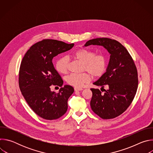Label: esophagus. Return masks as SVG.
<instances>
[{"label": "esophagus", "mask_w": 153, "mask_h": 153, "mask_svg": "<svg viewBox=\"0 0 153 153\" xmlns=\"http://www.w3.org/2000/svg\"><path fill=\"white\" fill-rule=\"evenodd\" d=\"M83 89L82 88H79V87H75L74 88V91H82Z\"/></svg>", "instance_id": "obj_1"}]
</instances>
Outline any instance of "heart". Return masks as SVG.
<instances>
[{"mask_svg":"<svg viewBox=\"0 0 153 153\" xmlns=\"http://www.w3.org/2000/svg\"><path fill=\"white\" fill-rule=\"evenodd\" d=\"M73 57L83 63L82 70L89 73L71 74L66 77L67 83L80 87L88 83L91 79V74L95 77H101L105 73L108 66V59L103 54L95 55L94 51L86 48H80L73 53ZM70 59L67 56H62L56 62L55 67L60 74H66L68 71Z\"/></svg>","mask_w":153,"mask_h":153,"instance_id":"b5f03b06","label":"heart"}]
</instances>
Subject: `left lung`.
Segmentation results:
<instances>
[{
  "instance_id": "1",
  "label": "left lung",
  "mask_w": 153,
  "mask_h": 153,
  "mask_svg": "<svg viewBox=\"0 0 153 153\" xmlns=\"http://www.w3.org/2000/svg\"><path fill=\"white\" fill-rule=\"evenodd\" d=\"M91 45L103 46L111 54L106 72L93 83L101 86L105 93L91 88V108L103 119H113L125 112L135 97L139 82L137 68L132 57L118 41L96 38L88 40L85 46ZM105 86L108 88L107 91L103 88Z\"/></svg>"
}]
</instances>
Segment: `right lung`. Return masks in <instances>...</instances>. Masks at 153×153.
<instances>
[{
	"label": "right lung",
	"instance_id": "1",
	"mask_svg": "<svg viewBox=\"0 0 153 153\" xmlns=\"http://www.w3.org/2000/svg\"><path fill=\"white\" fill-rule=\"evenodd\" d=\"M74 43L53 39H43L32 45L21 62L19 85L31 110L46 120H55L67 112L68 100L74 92L65 85L58 93L51 91V85L62 86L63 80L54 67L53 59L71 50Z\"/></svg>",
	"mask_w": 153,
	"mask_h": 153
}]
</instances>
